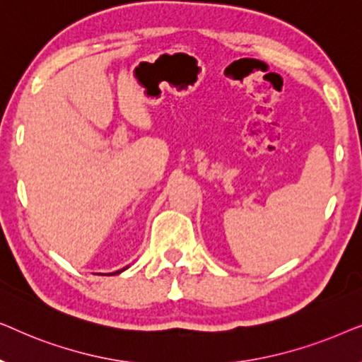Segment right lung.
<instances>
[{"instance_id":"1","label":"right lung","mask_w":362,"mask_h":362,"mask_svg":"<svg viewBox=\"0 0 362 362\" xmlns=\"http://www.w3.org/2000/svg\"><path fill=\"white\" fill-rule=\"evenodd\" d=\"M122 272V270H120ZM120 272H115V274H120Z\"/></svg>"}]
</instances>
